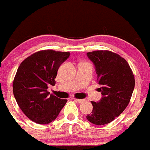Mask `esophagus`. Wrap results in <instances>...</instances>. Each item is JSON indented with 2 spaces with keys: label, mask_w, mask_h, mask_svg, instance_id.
I'll list each match as a JSON object with an SVG mask.
<instances>
[{
  "label": "esophagus",
  "mask_w": 150,
  "mask_h": 150,
  "mask_svg": "<svg viewBox=\"0 0 150 150\" xmlns=\"http://www.w3.org/2000/svg\"><path fill=\"white\" fill-rule=\"evenodd\" d=\"M74 100H75V102L79 103H83L84 101H85V99H79V98H74Z\"/></svg>",
  "instance_id": "obj_1"
}]
</instances>
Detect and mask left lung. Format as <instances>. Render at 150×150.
Listing matches in <instances>:
<instances>
[{
	"instance_id": "1",
	"label": "left lung",
	"mask_w": 150,
	"mask_h": 150,
	"mask_svg": "<svg viewBox=\"0 0 150 150\" xmlns=\"http://www.w3.org/2000/svg\"><path fill=\"white\" fill-rule=\"evenodd\" d=\"M95 65L102 98L92 102L93 109L86 116L95 125H105L121 114L129 103L135 87L133 73L123 58L109 51L88 52Z\"/></svg>"
}]
</instances>
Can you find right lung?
I'll use <instances>...</instances> for the list:
<instances>
[{"label":"right lung","instance_id":"right-lung-1","mask_svg":"<svg viewBox=\"0 0 150 150\" xmlns=\"http://www.w3.org/2000/svg\"><path fill=\"white\" fill-rule=\"evenodd\" d=\"M69 56V52L44 50L21 63L13 81V93L21 109L31 121L52 122L67 103L66 99L50 95L47 88L54 86L58 69Z\"/></svg>","mask_w":150,"mask_h":150}]
</instances>
